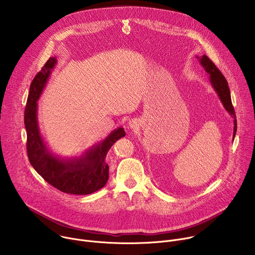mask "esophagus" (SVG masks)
<instances>
[{
  "label": "esophagus",
  "instance_id": "34e87169",
  "mask_svg": "<svg viewBox=\"0 0 255 255\" xmlns=\"http://www.w3.org/2000/svg\"><path fill=\"white\" fill-rule=\"evenodd\" d=\"M128 126L131 128V129H136L138 127V122L136 120H130L129 123H128Z\"/></svg>",
  "mask_w": 255,
  "mask_h": 255
}]
</instances>
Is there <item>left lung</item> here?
Here are the masks:
<instances>
[{"label": "left lung", "instance_id": "1", "mask_svg": "<svg viewBox=\"0 0 255 255\" xmlns=\"http://www.w3.org/2000/svg\"><path fill=\"white\" fill-rule=\"evenodd\" d=\"M197 58L199 59L201 65L205 68L206 72L209 75L211 85L213 86V88H214L215 92L218 94V96H219V99L222 102L225 110L234 119V121H233L234 122L233 140H234L236 131H237V121H236V115H235L234 108H233L232 102H231V95H230V89L228 87V83H227L226 79L224 78V76L221 74V71L216 67V65L210 60V58L208 56L202 55V56H197Z\"/></svg>", "mask_w": 255, "mask_h": 255}]
</instances>
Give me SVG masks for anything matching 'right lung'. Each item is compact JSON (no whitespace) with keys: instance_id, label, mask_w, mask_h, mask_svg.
Listing matches in <instances>:
<instances>
[{"instance_id":"right-lung-1","label":"right lung","mask_w":255,"mask_h":255,"mask_svg":"<svg viewBox=\"0 0 255 255\" xmlns=\"http://www.w3.org/2000/svg\"><path fill=\"white\" fill-rule=\"evenodd\" d=\"M56 62L55 57H50L30 86L24 114L28 158L37 173L57 190L72 195H90L107 184V153L118 139L125 136V131L122 127L113 130L102 142L93 145L79 156L61 157L53 153L40 132L37 101Z\"/></svg>"}]
</instances>
